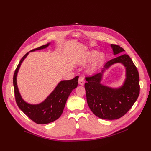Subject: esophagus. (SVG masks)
Segmentation results:
<instances>
[{"mask_svg": "<svg viewBox=\"0 0 151 151\" xmlns=\"http://www.w3.org/2000/svg\"><path fill=\"white\" fill-rule=\"evenodd\" d=\"M78 83L79 85H84V83H85V80H84V78L82 77V76H80L79 78V79H78Z\"/></svg>", "mask_w": 151, "mask_h": 151, "instance_id": "esophagus-1", "label": "esophagus"}]
</instances>
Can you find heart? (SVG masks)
<instances>
[{
    "label": "heart",
    "instance_id": "heart-1",
    "mask_svg": "<svg viewBox=\"0 0 151 151\" xmlns=\"http://www.w3.org/2000/svg\"><path fill=\"white\" fill-rule=\"evenodd\" d=\"M92 60H93L88 68V71L91 73L95 72L101 66L104 60V55L103 53L97 54V51H92L83 57L82 63H87Z\"/></svg>",
    "mask_w": 151,
    "mask_h": 151
}]
</instances>
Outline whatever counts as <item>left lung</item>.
<instances>
[{"instance_id":"8db88e82","label":"left lung","mask_w":151,"mask_h":151,"mask_svg":"<svg viewBox=\"0 0 151 151\" xmlns=\"http://www.w3.org/2000/svg\"><path fill=\"white\" fill-rule=\"evenodd\" d=\"M114 54H118L124 50L118 45L111 44ZM121 62L126 67V79L121 88L112 89L100 83L103 72L112 64ZM87 82L85 89L88 105L97 117L113 120L120 118L130 110L140 93L139 75L131 58L123 54L107 61L101 72L85 77Z\"/></svg>"}]
</instances>
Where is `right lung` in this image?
<instances>
[{
	"label": "right lung",
	"instance_id": "obj_1",
	"mask_svg": "<svg viewBox=\"0 0 151 151\" xmlns=\"http://www.w3.org/2000/svg\"><path fill=\"white\" fill-rule=\"evenodd\" d=\"M49 45L50 43L33 49L30 52L44 49ZM29 52L26 53L21 59L14 74L13 84L15 101L19 108L31 120L39 124H48L57 120L62 114L68 97L72 90L77 87L79 76H77L71 80L61 81L50 95L41 103L38 104H29L21 98L17 84L18 71L21 63L29 54Z\"/></svg>",
	"mask_w": 151,
	"mask_h": 151
}]
</instances>
